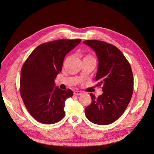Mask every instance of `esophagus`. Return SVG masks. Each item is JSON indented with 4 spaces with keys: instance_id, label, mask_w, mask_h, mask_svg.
<instances>
[{
    "instance_id": "obj_1",
    "label": "esophagus",
    "mask_w": 154,
    "mask_h": 154,
    "mask_svg": "<svg viewBox=\"0 0 154 154\" xmlns=\"http://www.w3.org/2000/svg\"><path fill=\"white\" fill-rule=\"evenodd\" d=\"M82 94V92H81V91H75L74 92V95H80Z\"/></svg>"
}]
</instances>
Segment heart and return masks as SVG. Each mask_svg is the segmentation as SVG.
<instances>
[{"label":"heart","mask_w":154,"mask_h":154,"mask_svg":"<svg viewBox=\"0 0 154 154\" xmlns=\"http://www.w3.org/2000/svg\"><path fill=\"white\" fill-rule=\"evenodd\" d=\"M87 57H91V56H90V55H87Z\"/></svg>","instance_id":"b5f03b06"}]
</instances>
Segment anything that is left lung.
Instances as JSON below:
<instances>
[{"label": "left lung", "instance_id": "1", "mask_svg": "<svg viewBox=\"0 0 154 154\" xmlns=\"http://www.w3.org/2000/svg\"><path fill=\"white\" fill-rule=\"evenodd\" d=\"M84 44L95 51L99 60L96 85L102 86L98 97L91 93L92 102L85 109L87 118L98 125L115 122L127 109L134 91L131 66L122 52L114 45L101 40H88Z\"/></svg>", "mask_w": 154, "mask_h": 154}]
</instances>
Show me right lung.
Masks as SVG:
<instances>
[{"instance_id": "1", "label": "right lung", "mask_w": 154, "mask_h": 154, "mask_svg": "<svg viewBox=\"0 0 154 154\" xmlns=\"http://www.w3.org/2000/svg\"><path fill=\"white\" fill-rule=\"evenodd\" d=\"M81 39H60L36 47L23 64L20 94L24 105L38 122L52 124L64 116L66 100L73 92L55 87L54 80L61 72L65 56Z\"/></svg>"}]
</instances>
